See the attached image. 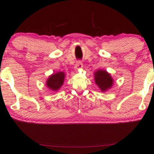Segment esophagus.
<instances>
[{
  "mask_svg": "<svg viewBox=\"0 0 154 154\" xmlns=\"http://www.w3.org/2000/svg\"><path fill=\"white\" fill-rule=\"evenodd\" d=\"M82 63L81 62L78 61L76 62V64H75V70L78 71V70H79V69H82Z\"/></svg>",
  "mask_w": 154,
  "mask_h": 154,
  "instance_id": "obj_1",
  "label": "esophagus"
}]
</instances>
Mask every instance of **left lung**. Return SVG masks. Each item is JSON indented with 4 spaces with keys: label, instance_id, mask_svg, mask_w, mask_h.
<instances>
[{
    "label": "left lung",
    "instance_id": "8db88e82",
    "mask_svg": "<svg viewBox=\"0 0 154 154\" xmlns=\"http://www.w3.org/2000/svg\"><path fill=\"white\" fill-rule=\"evenodd\" d=\"M94 81L102 92L108 90L113 84V79L106 70L97 71L94 73Z\"/></svg>",
    "mask_w": 154,
    "mask_h": 154
}]
</instances>
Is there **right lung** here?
<instances>
[{
    "label": "right lung",
    "mask_w": 154,
    "mask_h": 154,
    "mask_svg": "<svg viewBox=\"0 0 154 154\" xmlns=\"http://www.w3.org/2000/svg\"><path fill=\"white\" fill-rule=\"evenodd\" d=\"M65 74L63 72H57L51 75L46 81V86L53 91L58 90L63 85Z\"/></svg>",
    "instance_id": "obj_1"
}]
</instances>
